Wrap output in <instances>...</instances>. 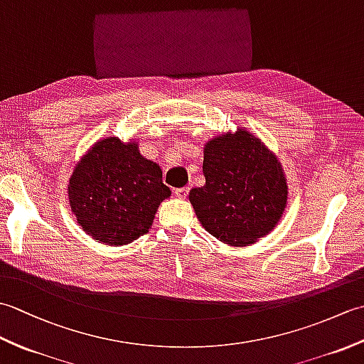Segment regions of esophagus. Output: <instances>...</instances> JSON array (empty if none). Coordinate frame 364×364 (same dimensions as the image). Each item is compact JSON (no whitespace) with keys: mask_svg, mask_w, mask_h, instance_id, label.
<instances>
[{"mask_svg":"<svg viewBox=\"0 0 364 364\" xmlns=\"http://www.w3.org/2000/svg\"><path fill=\"white\" fill-rule=\"evenodd\" d=\"M189 194V188H180V189H175V196L178 198H186Z\"/></svg>","mask_w":364,"mask_h":364,"instance_id":"34e87169","label":"esophagus"}]
</instances>
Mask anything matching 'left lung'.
Instances as JSON below:
<instances>
[{"mask_svg":"<svg viewBox=\"0 0 364 364\" xmlns=\"http://www.w3.org/2000/svg\"><path fill=\"white\" fill-rule=\"evenodd\" d=\"M205 186L189 192L200 223L219 241L247 245L282 219L288 186L280 162L259 139L239 129L205 145Z\"/></svg>","mask_w":364,"mask_h":364,"instance_id":"8db88e82","label":"left lung"}]
</instances>
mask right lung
Returning a JSON list of instances; mask_svg holds the SVG:
<instances>
[{
    "label": "right lung",
    "mask_w": 364,
    "mask_h": 364,
    "mask_svg": "<svg viewBox=\"0 0 364 364\" xmlns=\"http://www.w3.org/2000/svg\"><path fill=\"white\" fill-rule=\"evenodd\" d=\"M170 197L156 162L137 144L109 137L84 156L68 184V200L82 230L98 242L125 245L149 231L158 206Z\"/></svg>",
    "instance_id": "obj_1"
}]
</instances>
